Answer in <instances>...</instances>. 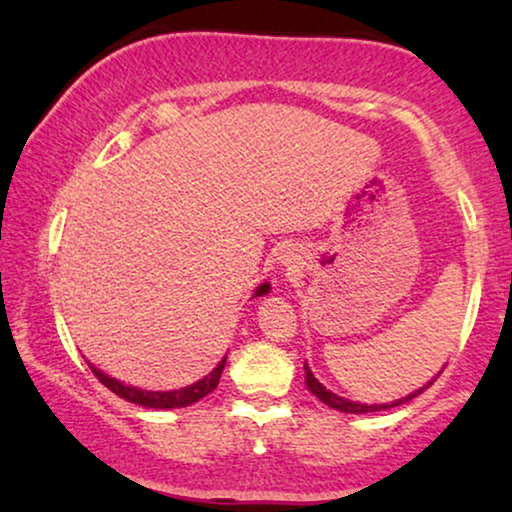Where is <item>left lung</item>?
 <instances>
[{"label": "left lung", "mask_w": 512, "mask_h": 512, "mask_svg": "<svg viewBox=\"0 0 512 512\" xmlns=\"http://www.w3.org/2000/svg\"><path fill=\"white\" fill-rule=\"evenodd\" d=\"M305 382H307V389L312 391L314 396L319 398L321 403H326L328 408H333V410H340V412H349V415H366V412H377V410H387V408H394V405H401V403H408L410 398H415V396H419L422 394L424 389H429L433 382H429L426 384V387H422V389H417L415 394H410V396H405V398H401V401H394V403H384V405H366V403H354V401H347V398H342V396H335L333 391H328L326 387H321L319 384V380L317 377L312 375V370L307 368V363H305Z\"/></svg>", "instance_id": "obj_1"}]
</instances>
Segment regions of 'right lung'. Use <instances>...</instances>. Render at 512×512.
I'll use <instances>...</instances> for the list:
<instances>
[{
    "instance_id": "add662e5",
    "label": "right lung",
    "mask_w": 512,
    "mask_h": 512,
    "mask_svg": "<svg viewBox=\"0 0 512 512\" xmlns=\"http://www.w3.org/2000/svg\"><path fill=\"white\" fill-rule=\"evenodd\" d=\"M268 289H270V284H261V286H258L256 296H263V293H268ZM223 366H226V356H223V359L219 361V366H216L207 377H202L200 382L188 384V387L177 389V391H142L137 387H128V384L118 382V380H114V377L104 375L102 370H97L95 366H90V370H93L95 377L104 384V387L114 391L116 396L125 398V401L142 405V408L167 410V408H186V405L198 403L200 398L212 394V391L216 389V384H219V380H221Z\"/></svg>"
}]
</instances>
